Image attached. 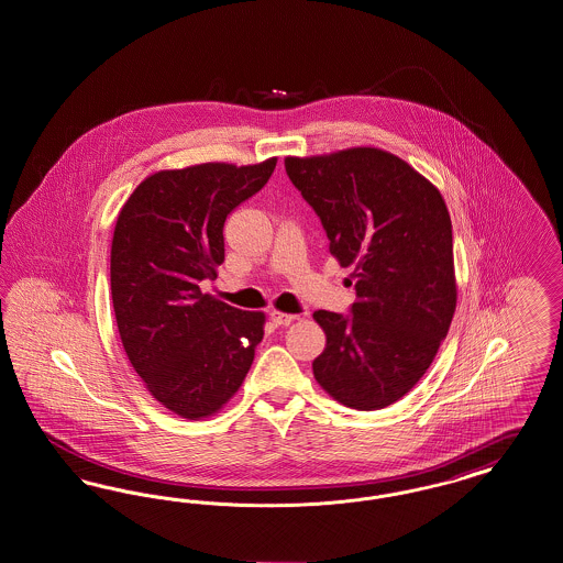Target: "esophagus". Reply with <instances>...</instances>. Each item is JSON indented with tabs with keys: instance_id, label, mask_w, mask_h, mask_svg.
<instances>
[{
	"instance_id": "esophagus-1",
	"label": "esophagus",
	"mask_w": 563,
	"mask_h": 563,
	"mask_svg": "<svg viewBox=\"0 0 563 563\" xmlns=\"http://www.w3.org/2000/svg\"><path fill=\"white\" fill-rule=\"evenodd\" d=\"M269 319H272V322L274 324H278V327H289L291 322L297 319L295 314H287V312H278V310H272L269 312Z\"/></svg>"
}]
</instances>
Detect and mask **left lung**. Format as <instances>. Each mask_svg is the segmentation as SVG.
<instances>
[{
    "label": "left lung",
    "mask_w": 563,
    "mask_h": 563,
    "mask_svg": "<svg viewBox=\"0 0 563 563\" xmlns=\"http://www.w3.org/2000/svg\"><path fill=\"white\" fill-rule=\"evenodd\" d=\"M285 168L319 214L329 253L354 269L350 317L314 312L327 335L314 377L346 407H388L427 374L454 319L445 200L407 162L377 147L289 156Z\"/></svg>",
    "instance_id": "1"
}]
</instances>
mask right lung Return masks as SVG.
I'll return each mask as SVG.
<instances>
[{
  "mask_svg": "<svg viewBox=\"0 0 563 563\" xmlns=\"http://www.w3.org/2000/svg\"><path fill=\"white\" fill-rule=\"evenodd\" d=\"M274 166L158 170L118 214L111 301L120 340L152 397L181 418H209L230 401L264 338V312L232 308L200 283L223 262L225 217L268 184Z\"/></svg>",
  "mask_w": 563,
  "mask_h": 563,
  "instance_id": "obj_1",
  "label": "right lung"
}]
</instances>
